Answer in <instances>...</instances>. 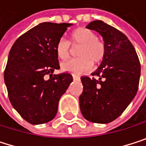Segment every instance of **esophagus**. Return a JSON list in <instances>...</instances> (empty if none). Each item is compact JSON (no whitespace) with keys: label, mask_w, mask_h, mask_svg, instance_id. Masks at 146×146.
<instances>
[{"label":"esophagus","mask_w":146,"mask_h":146,"mask_svg":"<svg viewBox=\"0 0 146 146\" xmlns=\"http://www.w3.org/2000/svg\"><path fill=\"white\" fill-rule=\"evenodd\" d=\"M72 78H74V80H77V81L80 80V77L77 76V75H72Z\"/></svg>","instance_id":"1"}]
</instances>
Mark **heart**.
I'll return each mask as SVG.
<instances>
[{"label":"heart","instance_id":"obj_1","mask_svg":"<svg viewBox=\"0 0 146 146\" xmlns=\"http://www.w3.org/2000/svg\"><path fill=\"white\" fill-rule=\"evenodd\" d=\"M71 44L80 46L78 52L80 58L70 60L61 64V69L74 74H80L90 71L93 63L98 65L103 61L106 54V46L104 41L98 37L97 33L86 27H78L70 33V42L60 38L55 45L58 58L66 60L71 54Z\"/></svg>","mask_w":146,"mask_h":146}]
</instances>
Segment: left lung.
<instances>
[{
	"instance_id": "1",
	"label": "left lung",
	"mask_w": 146,
	"mask_h": 146,
	"mask_svg": "<svg viewBox=\"0 0 146 146\" xmlns=\"http://www.w3.org/2000/svg\"><path fill=\"white\" fill-rule=\"evenodd\" d=\"M88 29L104 38L106 54L92 78L82 76L80 110L89 121L109 123L118 118L134 98L139 83L140 63L134 47L121 31L102 20Z\"/></svg>"
}]
</instances>
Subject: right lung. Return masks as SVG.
I'll use <instances>...</instances> for the list:
<instances>
[{"label":"right lung","instance_id":"add662e5","mask_svg":"<svg viewBox=\"0 0 146 146\" xmlns=\"http://www.w3.org/2000/svg\"><path fill=\"white\" fill-rule=\"evenodd\" d=\"M70 25L41 23L21 35L9 52L4 71L8 98L31 124H42L54 118L59 100L72 81L69 72L52 74L60 69L55 45Z\"/></svg>","mask_w":146,"mask_h":146}]
</instances>
